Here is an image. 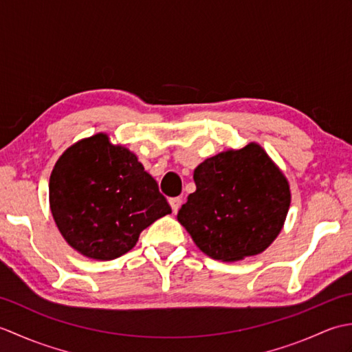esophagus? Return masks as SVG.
<instances>
[{
    "label": "esophagus",
    "instance_id": "34e87169",
    "mask_svg": "<svg viewBox=\"0 0 352 352\" xmlns=\"http://www.w3.org/2000/svg\"><path fill=\"white\" fill-rule=\"evenodd\" d=\"M182 203H183V199L182 198H170L169 199V204H170V207H172V212L174 213H177L178 212V208L182 207Z\"/></svg>",
    "mask_w": 352,
    "mask_h": 352
}]
</instances>
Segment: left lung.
<instances>
[{"label":"left lung","instance_id":"8db88e82","mask_svg":"<svg viewBox=\"0 0 352 352\" xmlns=\"http://www.w3.org/2000/svg\"><path fill=\"white\" fill-rule=\"evenodd\" d=\"M193 180L197 190L177 219L208 257L239 261L257 256L280 234L290 186L256 142L206 159L193 170Z\"/></svg>","mask_w":352,"mask_h":352}]
</instances>
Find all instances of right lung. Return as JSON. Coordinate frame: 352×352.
<instances>
[{
	"label": "right lung",
	"instance_id": "1",
	"mask_svg": "<svg viewBox=\"0 0 352 352\" xmlns=\"http://www.w3.org/2000/svg\"><path fill=\"white\" fill-rule=\"evenodd\" d=\"M50 208L69 246L94 260L129 252L153 222L172 210L129 148L106 133L71 145L50 177Z\"/></svg>",
	"mask_w": 352,
	"mask_h": 352
}]
</instances>
